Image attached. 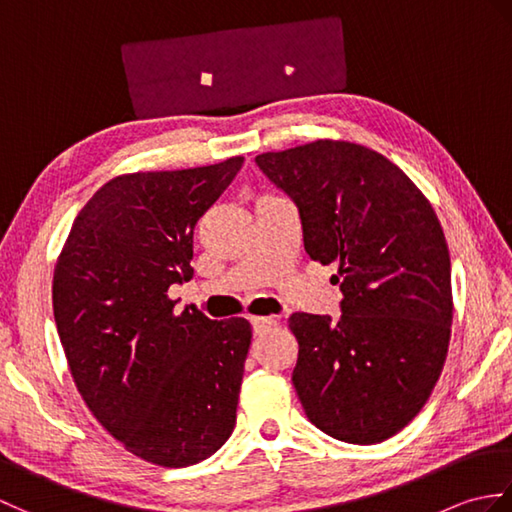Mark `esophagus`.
Here are the masks:
<instances>
[{
	"mask_svg": "<svg viewBox=\"0 0 512 512\" xmlns=\"http://www.w3.org/2000/svg\"><path fill=\"white\" fill-rule=\"evenodd\" d=\"M250 323H253L255 334H264L266 330L273 328V325H277V321L273 317H253L250 319Z\"/></svg>",
	"mask_w": 512,
	"mask_h": 512,
	"instance_id": "esophagus-1",
	"label": "esophagus"
}]
</instances>
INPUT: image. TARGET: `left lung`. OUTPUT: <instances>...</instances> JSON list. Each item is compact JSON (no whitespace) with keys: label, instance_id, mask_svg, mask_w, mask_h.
Masks as SVG:
<instances>
[{"label":"left lung","instance_id":"1","mask_svg":"<svg viewBox=\"0 0 512 512\" xmlns=\"http://www.w3.org/2000/svg\"><path fill=\"white\" fill-rule=\"evenodd\" d=\"M299 206L310 259L336 266L341 321L295 312L292 372L312 424L376 444L418 416L447 361L451 257L442 224L413 180L378 151L321 138L255 158Z\"/></svg>","mask_w":512,"mask_h":512}]
</instances>
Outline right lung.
<instances>
[{"mask_svg":"<svg viewBox=\"0 0 512 512\" xmlns=\"http://www.w3.org/2000/svg\"><path fill=\"white\" fill-rule=\"evenodd\" d=\"M244 156L123 173L76 215L52 277L70 374L92 416L136 458L180 469L231 436L253 328L176 310L193 277V228Z\"/></svg>","mask_w":512,"mask_h":512,"instance_id":"add662e5","label":"right lung"}]
</instances>
